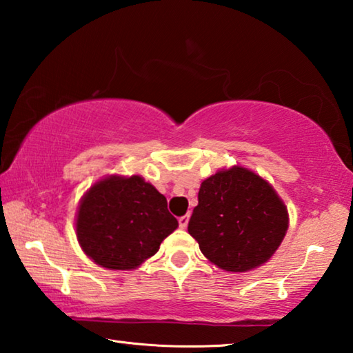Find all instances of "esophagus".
<instances>
[{"instance_id": "34e87169", "label": "esophagus", "mask_w": 353, "mask_h": 353, "mask_svg": "<svg viewBox=\"0 0 353 353\" xmlns=\"http://www.w3.org/2000/svg\"><path fill=\"white\" fill-rule=\"evenodd\" d=\"M188 221H190V214H183V216L179 218V225H181L182 229H185V227L188 225Z\"/></svg>"}]
</instances>
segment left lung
<instances>
[{"label": "left lung", "mask_w": 353, "mask_h": 353, "mask_svg": "<svg viewBox=\"0 0 353 353\" xmlns=\"http://www.w3.org/2000/svg\"><path fill=\"white\" fill-rule=\"evenodd\" d=\"M188 234L214 266L255 270L276 254L290 224L285 202L256 172L235 165L201 183Z\"/></svg>", "instance_id": "left-lung-1"}]
</instances>
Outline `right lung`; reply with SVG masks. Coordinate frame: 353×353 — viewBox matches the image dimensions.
<instances>
[{
	"label": "right lung",
	"instance_id": "right-lung-1",
	"mask_svg": "<svg viewBox=\"0 0 353 353\" xmlns=\"http://www.w3.org/2000/svg\"><path fill=\"white\" fill-rule=\"evenodd\" d=\"M74 224L83 254L113 271L140 268L179 225L165 196L139 174L94 182L79 201Z\"/></svg>",
	"mask_w": 353,
	"mask_h": 353
}]
</instances>
